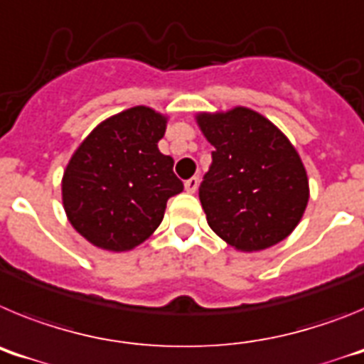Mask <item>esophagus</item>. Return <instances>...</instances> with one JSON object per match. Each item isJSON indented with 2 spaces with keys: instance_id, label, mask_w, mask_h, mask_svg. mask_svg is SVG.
I'll use <instances>...</instances> for the list:
<instances>
[{
  "instance_id": "esophagus-1",
  "label": "esophagus",
  "mask_w": 364,
  "mask_h": 364,
  "mask_svg": "<svg viewBox=\"0 0 364 364\" xmlns=\"http://www.w3.org/2000/svg\"><path fill=\"white\" fill-rule=\"evenodd\" d=\"M186 191L188 193H195L198 189V176H191L189 180H186V184H184Z\"/></svg>"
}]
</instances>
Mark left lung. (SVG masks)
Returning a JSON list of instances; mask_svg holds the SVG:
<instances>
[{
  "instance_id": "1",
  "label": "left lung",
  "mask_w": 364,
  "mask_h": 364,
  "mask_svg": "<svg viewBox=\"0 0 364 364\" xmlns=\"http://www.w3.org/2000/svg\"><path fill=\"white\" fill-rule=\"evenodd\" d=\"M215 147L198 197L211 230L239 252H260L284 240L310 198L306 169L277 125L253 109L198 112Z\"/></svg>"
}]
</instances>
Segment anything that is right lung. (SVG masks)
<instances>
[{
	"label": "right lung",
	"mask_w": 364,
	"mask_h": 364,
	"mask_svg": "<svg viewBox=\"0 0 364 364\" xmlns=\"http://www.w3.org/2000/svg\"><path fill=\"white\" fill-rule=\"evenodd\" d=\"M167 117L146 105L98 124L74 151L62 178L63 210L96 247L127 252L160 226L167 200L184 184L159 140Z\"/></svg>",
	"instance_id": "obj_1"
}]
</instances>
